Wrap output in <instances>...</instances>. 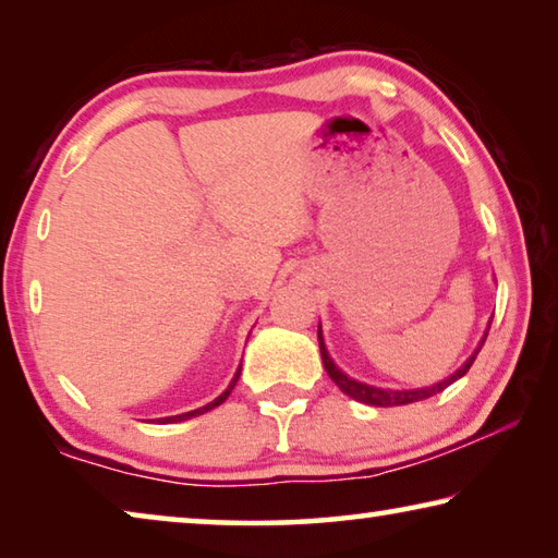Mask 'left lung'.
<instances>
[{
  "label": "left lung",
  "instance_id": "obj_1",
  "mask_svg": "<svg viewBox=\"0 0 558 558\" xmlns=\"http://www.w3.org/2000/svg\"><path fill=\"white\" fill-rule=\"evenodd\" d=\"M317 339H319V354H323V364H325V369H327V374H329V379H332V381L339 386V389H342V393L352 396V399L362 401V403H366V405H405V403H413V401L430 399V396H436V393H440L442 389H448V386H450L452 381H458L460 376H465V374H468V369L472 366V362H475L477 352H480V349H483L487 335L483 337V342H480L477 352L472 354V356L468 359V362L462 364L456 374L448 376L446 381H440V384H436V386H426V389H415V391L376 389V386H369V384H362V381L349 379L347 374H342V372L337 369L332 359H329V354H327V347H325V342H323V329H317Z\"/></svg>",
  "mask_w": 558,
  "mask_h": 558
}]
</instances>
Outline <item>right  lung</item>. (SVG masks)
Returning <instances> with one entry per match:
<instances>
[{
  "instance_id": "add662e5",
  "label": "right lung",
  "mask_w": 558,
  "mask_h": 558,
  "mask_svg": "<svg viewBox=\"0 0 558 558\" xmlns=\"http://www.w3.org/2000/svg\"><path fill=\"white\" fill-rule=\"evenodd\" d=\"M239 376H241V369L235 372V376H233V381H231V386L229 389H226L219 399H214L211 403H206V405H202V409H196V411H189V413H179V415H169V418H162V423H177V421H186V418H194V415H202V413H206V411H211V409H216V405H221L226 399H229L231 396V391H233V386H235V381H239Z\"/></svg>"
}]
</instances>
